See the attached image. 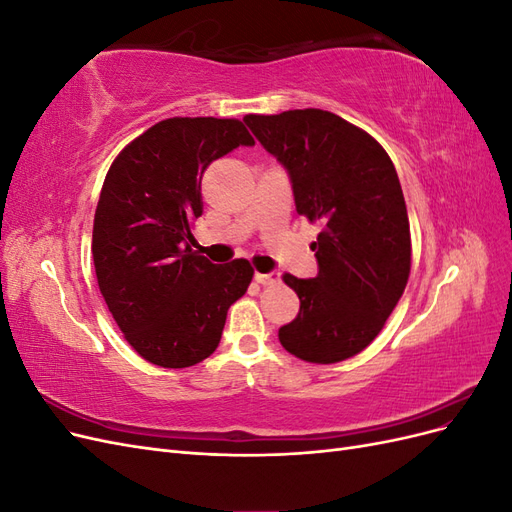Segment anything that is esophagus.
<instances>
[{"label": "esophagus", "mask_w": 512, "mask_h": 512, "mask_svg": "<svg viewBox=\"0 0 512 512\" xmlns=\"http://www.w3.org/2000/svg\"><path fill=\"white\" fill-rule=\"evenodd\" d=\"M280 273L277 271H271V273H256V282L262 284V286H277L280 284Z\"/></svg>", "instance_id": "esophagus-1"}]
</instances>
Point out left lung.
Here are the masks:
<instances>
[{
    "instance_id": "left-lung-1",
    "label": "left lung",
    "mask_w": 512,
    "mask_h": 512,
    "mask_svg": "<svg viewBox=\"0 0 512 512\" xmlns=\"http://www.w3.org/2000/svg\"><path fill=\"white\" fill-rule=\"evenodd\" d=\"M245 123L286 166L299 215L322 226L309 245L318 275H282L301 307L280 329V342L307 363L346 361L378 337L410 277V222L397 170L374 136L320 108L247 115Z\"/></svg>"
}]
</instances>
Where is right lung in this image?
I'll list each match as a JSON object with an SVG mask.
<instances>
[{"label":"right lung","instance_id":"right-lung-1","mask_svg":"<svg viewBox=\"0 0 512 512\" xmlns=\"http://www.w3.org/2000/svg\"><path fill=\"white\" fill-rule=\"evenodd\" d=\"M239 145H254L239 119L173 117L136 136L106 173L91 241L98 286L126 342L153 365L211 356L254 277L250 260L213 265L190 245L200 179Z\"/></svg>","mask_w":512,"mask_h":512}]
</instances>
